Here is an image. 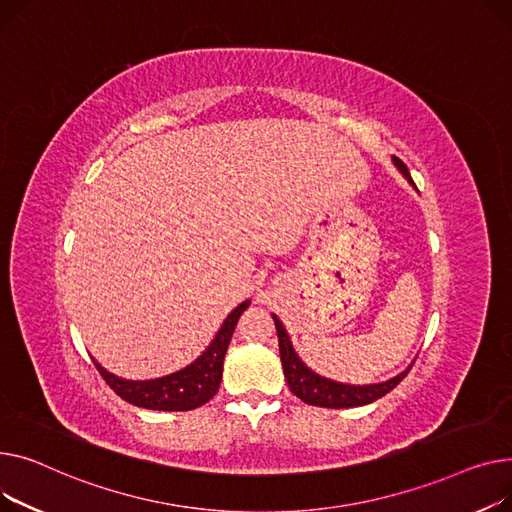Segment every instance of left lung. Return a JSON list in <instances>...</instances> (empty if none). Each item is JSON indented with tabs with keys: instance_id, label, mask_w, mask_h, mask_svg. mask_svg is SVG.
<instances>
[{
	"instance_id": "1",
	"label": "left lung",
	"mask_w": 512,
	"mask_h": 512,
	"mask_svg": "<svg viewBox=\"0 0 512 512\" xmlns=\"http://www.w3.org/2000/svg\"><path fill=\"white\" fill-rule=\"evenodd\" d=\"M395 165L401 169V173L413 184V179L409 175L407 165L393 157ZM275 326H277V335H279V353H281V364H283V374L289 384V390L297 397L302 399L308 405L316 407H326V409H347V407H359V405H368L374 403L376 399L384 397L390 393L407 374L411 368L395 376L393 380H386L380 384H370V386H349V384H339L333 380H326L312 370L304 366L302 359L297 357V353L291 347L289 335L285 333V328L277 316H273Z\"/></svg>"
}]
</instances>
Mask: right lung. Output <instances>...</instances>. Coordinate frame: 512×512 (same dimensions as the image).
<instances>
[{
	"label": "right lung",
	"mask_w": 512,
	"mask_h": 512,
	"mask_svg": "<svg viewBox=\"0 0 512 512\" xmlns=\"http://www.w3.org/2000/svg\"><path fill=\"white\" fill-rule=\"evenodd\" d=\"M250 302L239 304L223 322L221 330L217 333L215 341L196 359L188 368L169 374L157 380H144L132 382L117 378L101 368L97 362L99 374L105 382L115 390V393L124 401L144 407V409H157V411H190L196 409L215 397L223 376V359L235 330V324L246 312Z\"/></svg>",
	"instance_id": "obj_1"
}]
</instances>
